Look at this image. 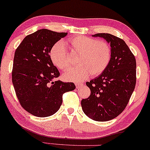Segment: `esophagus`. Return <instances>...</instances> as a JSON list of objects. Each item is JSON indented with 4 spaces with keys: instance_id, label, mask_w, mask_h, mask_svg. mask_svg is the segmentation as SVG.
<instances>
[{
    "instance_id": "obj_1",
    "label": "esophagus",
    "mask_w": 150,
    "mask_h": 150,
    "mask_svg": "<svg viewBox=\"0 0 150 150\" xmlns=\"http://www.w3.org/2000/svg\"><path fill=\"white\" fill-rule=\"evenodd\" d=\"M83 84L82 83H80V82H76L75 83V86H76V88H79V87H81V86H82Z\"/></svg>"
}]
</instances>
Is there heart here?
<instances>
[{"instance_id":"1","label":"heart","mask_w":150,"mask_h":150,"mask_svg":"<svg viewBox=\"0 0 150 150\" xmlns=\"http://www.w3.org/2000/svg\"><path fill=\"white\" fill-rule=\"evenodd\" d=\"M62 42H56L50 51L53 63L61 70L70 66L71 58L65 46L73 53H78L77 63L65 72V80L82 81L89 76H98L107 68L111 59V49L107 42L85 36H75Z\"/></svg>"}]
</instances>
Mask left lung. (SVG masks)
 I'll return each instance as SVG.
<instances>
[{
  "instance_id": "obj_1",
  "label": "left lung",
  "mask_w": 150,
  "mask_h": 150,
  "mask_svg": "<svg viewBox=\"0 0 150 150\" xmlns=\"http://www.w3.org/2000/svg\"><path fill=\"white\" fill-rule=\"evenodd\" d=\"M93 37L110 43L111 59L100 75L86 82L91 94L81 101V105L91 119L107 121L123 112L128 104L136 84V60L123 39L107 33Z\"/></svg>"
}]
</instances>
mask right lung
I'll list each match as a JSON object with an SVG mask.
<instances>
[{"mask_svg":"<svg viewBox=\"0 0 150 150\" xmlns=\"http://www.w3.org/2000/svg\"><path fill=\"white\" fill-rule=\"evenodd\" d=\"M67 34L39 30L27 35L15 52L12 81L15 93L22 107L35 116L54 114L61 107L63 94L75 89L73 82L53 81L60 73L50 51Z\"/></svg>","mask_w":150,"mask_h":150,"instance_id":"right-lung-1","label":"right lung"}]
</instances>
